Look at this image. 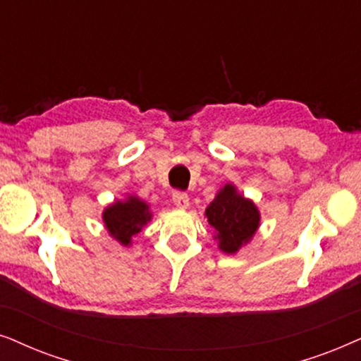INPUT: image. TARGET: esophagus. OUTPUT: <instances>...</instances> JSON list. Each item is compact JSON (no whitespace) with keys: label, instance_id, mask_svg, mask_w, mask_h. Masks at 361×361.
Returning a JSON list of instances; mask_svg holds the SVG:
<instances>
[{"label":"esophagus","instance_id":"esophagus-1","mask_svg":"<svg viewBox=\"0 0 361 361\" xmlns=\"http://www.w3.org/2000/svg\"><path fill=\"white\" fill-rule=\"evenodd\" d=\"M173 203H175L178 208L181 209H186L190 206V198L186 193H181V191H176V193H173Z\"/></svg>","mask_w":361,"mask_h":361}]
</instances>
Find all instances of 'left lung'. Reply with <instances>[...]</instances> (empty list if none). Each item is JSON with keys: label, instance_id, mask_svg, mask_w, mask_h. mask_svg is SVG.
Masks as SVG:
<instances>
[{"label": "left lung", "instance_id": "1", "mask_svg": "<svg viewBox=\"0 0 361 361\" xmlns=\"http://www.w3.org/2000/svg\"><path fill=\"white\" fill-rule=\"evenodd\" d=\"M204 216L213 226V238L218 241L219 251L224 254H236L249 244L261 226V213L256 203L239 193L233 183L219 188Z\"/></svg>", "mask_w": 361, "mask_h": 361}]
</instances>
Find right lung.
Wrapping results in <instances>:
<instances>
[{
  "instance_id": "obj_1",
  "label": "right lung",
  "mask_w": 361,
  "mask_h": 361,
  "mask_svg": "<svg viewBox=\"0 0 361 361\" xmlns=\"http://www.w3.org/2000/svg\"><path fill=\"white\" fill-rule=\"evenodd\" d=\"M153 218L150 204L137 195H127L123 200H115L102 211L105 229L120 246H132V238L140 233L143 226Z\"/></svg>"
}]
</instances>
